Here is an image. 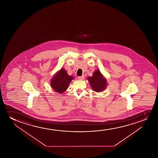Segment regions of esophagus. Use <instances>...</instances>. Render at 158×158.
Instances as JSON below:
<instances>
[{"instance_id":"obj_1","label":"esophagus","mask_w":158,"mask_h":158,"mask_svg":"<svg viewBox=\"0 0 158 158\" xmlns=\"http://www.w3.org/2000/svg\"><path fill=\"white\" fill-rule=\"evenodd\" d=\"M85 76L83 75V76H81V77H78V79L79 80H83Z\"/></svg>"}]
</instances>
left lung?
Listing matches in <instances>:
<instances>
[{"mask_svg":"<svg viewBox=\"0 0 158 158\" xmlns=\"http://www.w3.org/2000/svg\"><path fill=\"white\" fill-rule=\"evenodd\" d=\"M92 88L95 92H100L106 88L107 81L101 72L99 70H96L93 73L92 77L87 78Z\"/></svg>","mask_w":158,"mask_h":158,"instance_id":"obj_1","label":"left lung"}]
</instances>
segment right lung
Instances as JSON below:
<instances>
[{
  "label": "right lung",
  "mask_w": 158,
  "mask_h": 158,
  "mask_svg": "<svg viewBox=\"0 0 158 158\" xmlns=\"http://www.w3.org/2000/svg\"><path fill=\"white\" fill-rule=\"evenodd\" d=\"M73 79V77L69 76L65 69H61L52 78L51 85L54 91L63 93L67 89Z\"/></svg>",
  "instance_id": "add662e5"
}]
</instances>
